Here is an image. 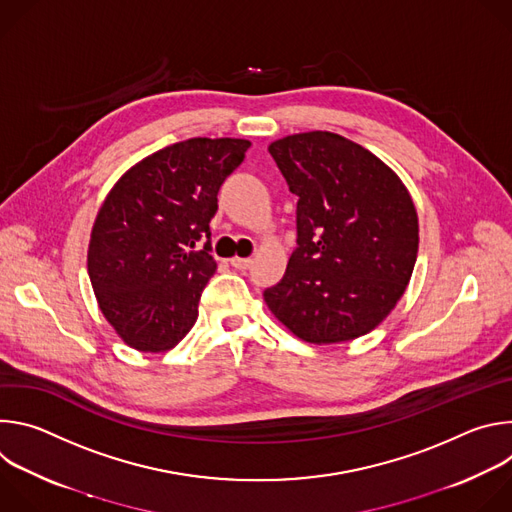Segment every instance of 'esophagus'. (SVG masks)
Returning <instances> with one entry per match:
<instances>
[{"mask_svg":"<svg viewBox=\"0 0 512 512\" xmlns=\"http://www.w3.org/2000/svg\"><path fill=\"white\" fill-rule=\"evenodd\" d=\"M231 265L237 269H249L253 265V259L251 257H233Z\"/></svg>","mask_w":512,"mask_h":512,"instance_id":"34e87169","label":"esophagus"}]
</instances>
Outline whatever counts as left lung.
I'll return each mask as SVG.
<instances>
[{
    "mask_svg": "<svg viewBox=\"0 0 512 512\" xmlns=\"http://www.w3.org/2000/svg\"><path fill=\"white\" fill-rule=\"evenodd\" d=\"M298 196V247L263 291L271 314L312 344L354 340L377 328L411 279L419 223L401 178L362 145L330 131L269 145Z\"/></svg>",
    "mask_w": 512,
    "mask_h": 512,
    "instance_id": "obj_1",
    "label": "left lung"
}]
</instances>
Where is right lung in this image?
I'll list each match as a JSON object with an SVG mask.
<instances>
[{"instance_id": "right-lung-1", "label": "right lung", "mask_w": 512, "mask_h": 512, "mask_svg": "<svg viewBox=\"0 0 512 512\" xmlns=\"http://www.w3.org/2000/svg\"><path fill=\"white\" fill-rule=\"evenodd\" d=\"M249 148L251 141L235 137L178 141L137 162L107 194L87 267L103 316L127 346L166 352L194 326L202 289L216 271V196Z\"/></svg>"}]
</instances>
